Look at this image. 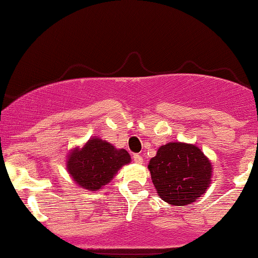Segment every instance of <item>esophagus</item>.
I'll return each mask as SVG.
<instances>
[{"mask_svg": "<svg viewBox=\"0 0 258 258\" xmlns=\"http://www.w3.org/2000/svg\"><path fill=\"white\" fill-rule=\"evenodd\" d=\"M133 159H134V162L138 163V164H142V163H144V158H142L140 154H138V153L133 156Z\"/></svg>", "mask_w": 258, "mask_h": 258, "instance_id": "34e87169", "label": "esophagus"}]
</instances>
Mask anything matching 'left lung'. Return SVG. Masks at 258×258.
I'll list each match as a JSON object with an SVG mask.
<instances>
[{"label": "left lung", "instance_id": "left-lung-1", "mask_svg": "<svg viewBox=\"0 0 258 258\" xmlns=\"http://www.w3.org/2000/svg\"><path fill=\"white\" fill-rule=\"evenodd\" d=\"M148 170L159 198L184 207L207 192L213 165L196 145L169 142L158 148Z\"/></svg>", "mask_w": 258, "mask_h": 258}]
</instances>
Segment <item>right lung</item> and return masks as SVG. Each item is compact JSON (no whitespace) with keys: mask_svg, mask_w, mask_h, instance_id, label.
<instances>
[{"mask_svg":"<svg viewBox=\"0 0 258 258\" xmlns=\"http://www.w3.org/2000/svg\"><path fill=\"white\" fill-rule=\"evenodd\" d=\"M129 153L99 138H92L82 148H75L68 156L69 174L78 186L99 190L113 178L123 165L130 163Z\"/></svg>","mask_w":258,"mask_h":258,"instance_id":"1","label":"right lung"}]
</instances>
